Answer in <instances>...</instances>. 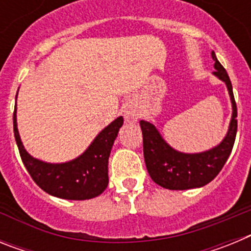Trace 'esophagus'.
I'll return each mask as SVG.
<instances>
[{
  "label": "esophagus",
  "instance_id": "1",
  "mask_svg": "<svg viewBox=\"0 0 251 251\" xmlns=\"http://www.w3.org/2000/svg\"><path fill=\"white\" fill-rule=\"evenodd\" d=\"M124 115L127 121H136L138 118V110H136L133 106H127V109L124 110Z\"/></svg>",
  "mask_w": 251,
  "mask_h": 251
}]
</instances>
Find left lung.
<instances>
[{
    "mask_svg": "<svg viewBox=\"0 0 251 251\" xmlns=\"http://www.w3.org/2000/svg\"><path fill=\"white\" fill-rule=\"evenodd\" d=\"M211 56L215 61L214 68L216 69L214 75L226 84L232 105L229 130L220 145L201 153L178 152L162 138L157 128L151 122H139L143 134V156L146 167L151 178L161 187L168 190H188L207 185L219 175L234 147L238 130V109L232 93V85L229 75L219 63L214 51L211 52Z\"/></svg>",
    "mask_w": 251,
    "mask_h": 251,
    "instance_id": "8db88e82",
    "label": "left lung"
}]
</instances>
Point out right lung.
I'll return each instance as SVG.
<instances>
[{
    "label": "right lung",
    "instance_id": "obj_1",
    "mask_svg": "<svg viewBox=\"0 0 251 251\" xmlns=\"http://www.w3.org/2000/svg\"><path fill=\"white\" fill-rule=\"evenodd\" d=\"M122 126L123 117H118L79 157L65 163H48L34 158L25 150L17 129L16 106L13 112V133L26 170L41 190L65 200H89L105 190L109 182L108 159Z\"/></svg>",
    "mask_w": 251,
    "mask_h": 251
}]
</instances>
